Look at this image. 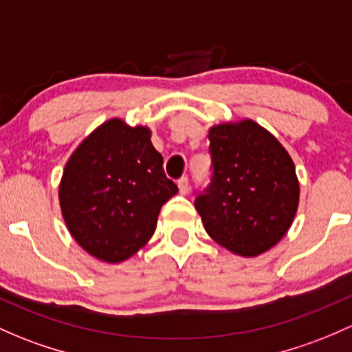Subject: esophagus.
Segmentation results:
<instances>
[{
  "instance_id": "34e87169",
  "label": "esophagus",
  "mask_w": 352,
  "mask_h": 352,
  "mask_svg": "<svg viewBox=\"0 0 352 352\" xmlns=\"http://www.w3.org/2000/svg\"><path fill=\"white\" fill-rule=\"evenodd\" d=\"M179 190H180V194L182 195H186V194H188V190H190V187H188V179L187 177H182V179H179Z\"/></svg>"
}]
</instances>
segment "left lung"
Masks as SVG:
<instances>
[{"label":"left lung","instance_id":"obj_1","mask_svg":"<svg viewBox=\"0 0 352 352\" xmlns=\"http://www.w3.org/2000/svg\"><path fill=\"white\" fill-rule=\"evenodd\" d=\"M212 179L194 204L207 234L239 256L275 246L297 214L300 186L282 143L253 120L209 129Z\"/></svg>","mask_w":352,"mask_h":352}]
</instances>
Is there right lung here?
I'll use <instances>...</instances> for the list:
<instances>
[{
  "instance_id": "1",
  "label": "right lung",
  "mask_w": 352,
  "mask_h": 352,
  "mask_svg": "<svg viewBox=\"0 0 352 352\" xmlns=\"http://www.w3.org/2000/svg\"><path fill=\"white\" fill-rule=\"evenodd\" d=\"M146 126L106 121L76 148L58 186L62 216L82 250L121 263L157 229L162 206L179 192Z\"/></svg>"
}]
</instances>
